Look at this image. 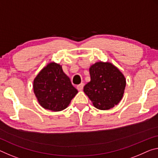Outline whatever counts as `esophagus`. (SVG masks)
Returning a JSON list of instances; mask_svg holds the SVG:
<instances>
[{"mask_svg":"<svg viewBox=\"0 0 158 158\" xmlns=\"http://www.w3.org/2000/svg\"><path fill=\"white\" fill-rule=\"evenodd\" d=\"M84 83H81V84H79L78 86H77V89L79 90V91H81L82 89H83V88H84Z\"/></svg>","mask_w":158,"mask_h":158,"instance_id":"esophagus-1","label":"esophagus"}]
</instances>
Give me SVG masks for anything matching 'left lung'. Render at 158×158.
<instances>
[{
	"label": "left lung",
	"instance_id": "1",
	"mask_svg": "<svg viewBox=\"0 0 158 158\" xmlns=\"http://www.w3.org/2000/svg\"><path fill=\"white\" fill-rule=\"evenodd\" d=\"M91 81L84 91L97 109L106 110L114 107L123 97L126 79L110 62H98L89 68Z\"/></svg>",
	"mask_w": 158,
	"mask_h": 158
}]
</instances>
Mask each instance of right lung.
<instances>
[{
  "mask_svg": "<svg viewBox=\"0 0 158 158\" xmlns=\"http://www.w3.org/2000/svg\"><path fill=\"white\" fill-rule=\"evenodd\" d=\"M33 89L41 106L54 112L65 109L78 93L62 66L56 62H50L39 72Z\"/></svg>",
  "mask_w": 158,
  "mask_h": 158,
  "instance_id": "add662e5",
  "label": "right lung"
}]
</instances>
